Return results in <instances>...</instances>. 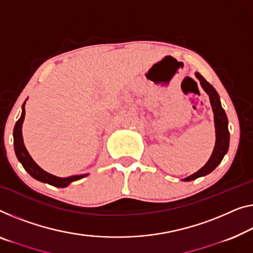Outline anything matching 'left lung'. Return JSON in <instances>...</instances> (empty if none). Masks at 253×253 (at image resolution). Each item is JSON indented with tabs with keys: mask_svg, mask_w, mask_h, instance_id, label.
<instances>
[{
	"mask_svg": "<svg viewBox=\"0 0 253 253\" xmlns=\"http://www.w3.org/2000/svg\"><path fill=\"white\" fill-rule=\"evenodd\" d=\"M195 76L200 81L202 88L205 92L209 95L211 107H212L213 111V118H214V128H216V144H214V149L211 154L210 159L208 160L203 167L194 172L193 175L184 178V182H190V180L197 179L199 177L206 176L210 174L218 165L221 163L223 158L228 151L229 146V131H228V120L227 116L225 114V110L221 107L219 95H218L217 90L213 88V86L209 84L208 82L203 78L199 73H195Z\"/></svg>",
	"mask_w": 253,
	"mask_h": 253,
	"instance_id": "8db88e82",
	"label": "left lung"
}]
</instances>
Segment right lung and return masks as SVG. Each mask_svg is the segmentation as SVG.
Masks as SVG:
<instances>
[{"instance_id": "1", "label": "right lung", "mask_w": 253, "mask_h": 253, "mask_svg": "<svg viewBox=\"0 0 253 253\" xmlns=\"http://www.w3.org/2000/svg\"><path fill=\"white\" fill-rule=\"evenodd\" d=\"M25 103L26 101L24 102V104H22V112H21L20 118H19V120L16 123V126H14V129H13L14 152H16L18 160L20 161L22 167L25 168V170L27 171L30 176L34 177V178L40 180V182L47 183L50 184V185H53L55 187H66L69 185L70 183L75 182V180L84 178V177L87 176V174H84V175H75V176L66 177V178L56 177L43 170V169L33 160V158L30 157V154L28 153V151L24 144V138H22V131H21L22 123H24V119H25Z\"/></svg>"}]
</instances>
